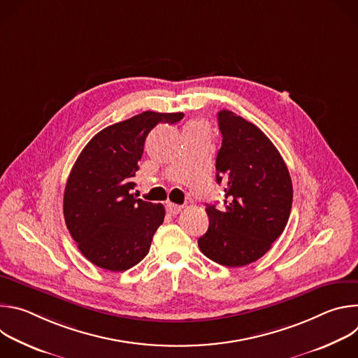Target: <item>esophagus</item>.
Here are the masks:
<instances>
[{"mask_svg":"<svg viewBox=\"0 0 358 358\" xmlns=\"http://www.w3.org/2000/svg\"><path fill=\"white\" fill-rule=\"evenodd\" d=\"M166 210L170 215H177L181 210H182V206H177V203H173V202H169L166 206Z\"/></svg>","mask_w":358,"mask_h":358,"instance_id":"1","label":"esophagus"}]
</instances>
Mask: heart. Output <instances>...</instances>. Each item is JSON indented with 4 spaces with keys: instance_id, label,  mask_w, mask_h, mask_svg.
Returning <instances> with one entry per match:
<instances>
[{
    "instance_id": "obj_1",
    "label": "heart",
    "mask_w": 358,
    "mask_h": 358,
    "mask_svg": "<svg viewBox=\"0 0 358 358\" xmlns=\"http://www.w3.org/2000/svg\"><path fill=\"white\" fill-rule=\"evenodd\" d=\"M198 126H199V124H198Z\"/></svg>"
}]
</instances>
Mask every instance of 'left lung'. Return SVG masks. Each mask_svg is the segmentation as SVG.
Returning <instances> with one entry per match:
<instances>
[{"mask_svg":"<svg viewBox=\"0 0 358 358\" xmlns=\"http://www.w3.org/2000/svg\"><path fill=\"white\" fill-rule=\"evenodd\" d=\"M218 126L215 170L225 207L207 206L210 227L198 246L211 261L239 268L262 258L282 235L293 187L280 152L259 127L229 110L218 113Z\"/></svg>","mask_w":358,"mask_h":358,"instance_id":"8db88e82","label":"left lung"}]
</instances>
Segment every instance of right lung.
Masks as SVG:
<instances>
[{"label": "right lung", "instance_id": "right-lung-1", "mask_svg": "<svg viewBox=\"0 0 358 358\" xmlns=\"http://www.w3.org/2000/svg\"><path fill=\"white\" fill-rule=\"evenodd\" d=\"M184 113L143 112L112 124L82 150L66 181L64 217L83 257L93 265L123 272L144 259L164 207L136 198L133 177L147 134Z\"/></svg>", "mask_w": 358, "mask_h": 358}]
</instances>
